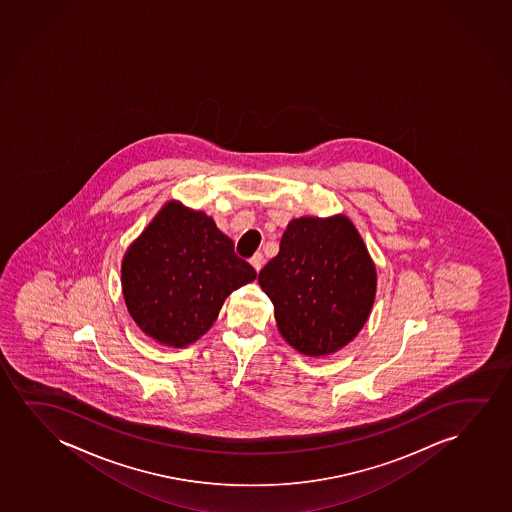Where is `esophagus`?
I'll return each mask as SVG.
<instances>
[{"label": "esophagus", "instance_id": "obj_1", "mask_svg": "<svg viewBox=\"0 0 512 512\" xmlns=\"http://www.w3.org/2000/svg\"><path fill=\"white\" fill-rule=\"evenodd\" d=\"M263 263H265V258H263V254L261 253H256L254 254L253 258H251V265H253V268L256 270V272L261 270Z\"/></svg>", "mask_w": 512, "mask_h": 512}]
</instances>
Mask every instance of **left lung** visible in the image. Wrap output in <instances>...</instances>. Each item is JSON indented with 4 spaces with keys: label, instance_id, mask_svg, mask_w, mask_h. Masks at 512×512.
Masks as SVG:
<instances>
[{
    "label": "left lung",
    "instance_id": "left-lung-1",
    "mask_svg": "<svg viewBox=\"0 0 512 512\" xmlns=\"http://www.w3.org/2000/svg\"><path fill=\"white\" fill-rule=\"evenodd\" d=\"M258 280L282 338L307 357L348 345L375 303V263L345 214L291 219Z\"/></svg>",
    "mask_w": 512,
    "mask_h": 512
}]
</instances>
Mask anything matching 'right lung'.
Here are the masks:
<instances>
[{"label": "right lung", "mask_w": 512, "mask_h": 512, "mask_svg": "<svg viewBox=\"0 0 512 512\" xmlns=\"http://www.w3.org/2000/svg\"><path fill=\"white\" fill-rule=\"evenodd\" d=\"M256 279L214 219L169 200L122 259L130 317L151 340L184 348L211 329L232 291Z\"/></svg>", "instance_id": "right-lung-1"}]
</instances>
